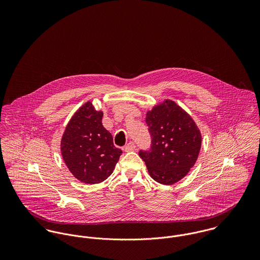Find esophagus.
I'll return each instance as SVG.
<instances>
[{
    "mask_svg": "<svg viewBox=\"0 0 260 260\" xmlns=\"http://www.w3.org/2000/svg\"><path fill=\"white\" fill-rule=\"evenodd\" d=\"M135 148H136L135 144H134L133 142H129V143L124 147V150H125L126 152H129V151H133V150H135Z\"/></svg>",
    "mask_w": 260,
    "mask_h": 260,
    "instance_id": "34e87169",
    "label": "esophagus"
}]
</instances>
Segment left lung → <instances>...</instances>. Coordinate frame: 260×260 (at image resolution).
I'll list each match as a JSON object with an SVG mask.
<instances>
[{
    "mask_svg": "<svg viewBox=\"0 0 260 260\" xmlns=\"http://www.w3.org/2000/svg\"><path fill=\"white\" fill-rule=\"evenodd\" d=\"M151 148L140 150L150 176L164 185L181 180L194 166L201 133L191 116L174 101L164 100L146 114Z\"/></svg>",
    "mask_w": 260,
    "mask_h": 260,
    "instance_id": "8db88e82",
    "label": "left lung"
}]
</instances>
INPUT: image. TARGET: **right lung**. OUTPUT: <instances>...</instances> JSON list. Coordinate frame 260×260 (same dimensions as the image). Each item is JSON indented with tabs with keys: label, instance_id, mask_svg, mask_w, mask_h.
Returning <instances> with one entry per match:
<instances>
[{
	"label": "right lung",
	"instance_id": "1",
	"mask_svg": "<svg viewBox=\"0 0 260 260\" xmlns=\"http://www.w3.org/2000/svg\"><path fill=\"white\" fill-rule=\"evenodd\" d=\"M102 117L103 112L86 102L75 112L61 140L65 164L75 178L86 184L106 180L122 154L114 146L111 133L103 127Z\"/></svg>",
	"mask_w": 260,
	"mask_h": 260
}]
</instances>
